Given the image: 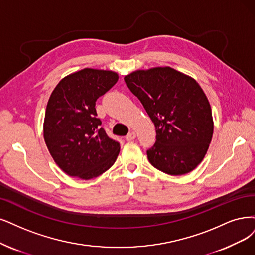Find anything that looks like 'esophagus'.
<instances>
[{
  "label": "esophagus",
  "mask_w": 255,
  "mask_h": 255,
  "mask_svg": "<svg viewBox=\"0 0 255 255\" xmlns=\"http://www.w3.org/2000/svg\"><path fill=\"white\" fill-rule=\"evenodd\" d=\"M135 137H136V134H135V132H133V131H131V132H129L127 135H126V139L127 140H133V139H135Z\"/></svg>",
  "instance_id": "obj_1"
}]
</instances>
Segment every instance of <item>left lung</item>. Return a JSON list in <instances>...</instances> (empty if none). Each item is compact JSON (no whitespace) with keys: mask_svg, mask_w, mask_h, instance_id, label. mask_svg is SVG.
<instances>
[{"mask_svg":"<svg viewBox=\"0 0 255 255\" xmlns=\"http://www.w3.org/2000/svg\"><path fill=\"white\" fill-rule=\"evenodd\" d=\"M124 80L155 126L156 142L147 151L150 164L170 175L192 171L208 151L214 128L199 83L169 66L138 69Z\"/></svg>","mask_w":255,"mask_h":255,"instance_id":"8db88e82","label":"left lung"}]
</instances>
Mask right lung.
Listing matches in <instances>:
<instances>
[{
	"label": "right lung",
	"mask_w": 255,
	"mask_h": 255,
	"mask_svg": "<svg viewBox=\"0 0 255 255\" xmlns=\"http://www.w3.org/2000/svg\"><path fill=\"white\" fill-rule=\"evenodd\" d=\"M118 80L116 71L84 68L66 75L53 89L43 134L54 162L68 175L90 180L115 164L121 146L101 127L96 102Z\"/></svg>",
	"instance_id": "1"
}]
</instances>
